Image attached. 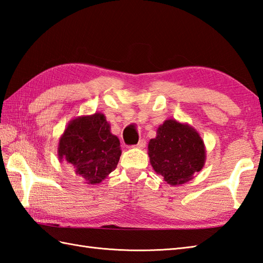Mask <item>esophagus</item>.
<instances>
[{
  "mask_svg": "<svg viewBox=\"0 0 263 263\" xmlns=\"http://www.w3.org/2000/svg\"><path fill=\"white\" fill-rule=\"evenodd\" d=\"M146 144H147L146 140H143V139H141V140L139 141L137 146H135V147H137V148H139V149H143L144 147H146Z\"/></svg>",
  "mask_w": 263,
  "mask_h": 263,
  "instance_id": "34e87169",
  "label": "esophagus"
}]
</instances>
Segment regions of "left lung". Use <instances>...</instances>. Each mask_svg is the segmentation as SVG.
Returning a JSON list of instances; mask_svg holds the SVG:
<instances>
[{
  "mask_svg": "<svg viewBox=\"0 0 263 263\" xmlns=\"http://www.w3.org/2000/svg\"><path fill=\"white\" fill-rule=\"evenodd\" d=\"M150 164L171 185H180L202 170L205 161L203 140L192 126L167 120L148 144Z\"/></svg>",
  "mask_w": 263,
  "mask_h": 263,
  "instance_id": "left-lung-1",
  "label": "left lung"
}]
</instances>
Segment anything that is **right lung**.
I'll return each instance as SVG.
<instances>
[{
  "label": "right lung",
  "mask_w": 263,
  "mask_h": 263,
  "mask_svg": "<svg viewBox=\"0 0 263 263\" xmlns=\"http://www.w3.org/2000/svg\"><path fill=\"white\" fill-rule=\"evenodd\" d=\"M121 154L119 138L111 135L102 113L72 120L60 138L59 159L73 167L88 184H98L113 172Z\"/></svg>",
  "instance_id": "obj_1"
}]
</instances>
